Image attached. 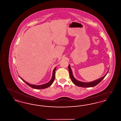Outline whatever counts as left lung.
I'll list each match as a JSON object with an SVG mask.
<instances>
[{
	"label": "left lung",
	"instance_id": "1",
	"mask_svg": "<svg viewBox=\"0 0 121 121\" xmlns=\"http://www.w3.org/2000/svg\"><path fill=\"white\" fill-rule=\"evenodd\" d=\"M69 70L70 77V78H71V80L73 82L76 86L82 87H92V86H96L97 85H98L99 83H100L101 82V81L104 79L108 72V71L106 75L104 76V77H103L102 78H101L99 79H98V80H96L93 81L92 82H82L80 81H78L76 80L75 78L73 77L70 65H69Z\"/></svg>",
	"mask_w": 121,
	"mask_h": 121
}]
</instances>
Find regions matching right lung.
Instances as JSON below:
<instances>
[{"instance_id": "add662e5", "label": "right lung", "mask_w": 121, "mask_h": 121, "mask_svg": "<svg viewBox=\"0 0 121 121\" xmlns=\"http://www.w3.org/2000/svg\"><path fill=\"white\" fill-rule=\"evenodd\" d=\"M56 67L55 68V69L53 70V73H52V78L50 80V81L48 82V83H45L44 84H43V85H33V84H30L29 83H28L27 82H25V81L23 80V79H22L19 76V77L24 82H25L28 85H29V86L33 88H35V89H44V88H47L48 87H49V86H50L52 84V83H53V81L54 80V79H55V70H56Z\"/></svg>"}]
</instances>
